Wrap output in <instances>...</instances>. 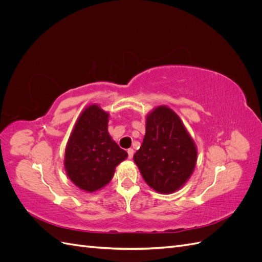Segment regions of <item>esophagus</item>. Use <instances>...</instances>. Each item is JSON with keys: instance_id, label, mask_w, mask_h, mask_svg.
<instances>
[{"instance_id": "1", "label": "esophagus", "mask_w": 262, "mask_h": 262, "mask_svg": "<svg viewBox=\"0 0 262 262\" xmlns=\"http://www.w3.org/2000/svg\"><path fill=\"white\" fill-rule=\"evenodd\" d=\"M133 154H134V149L133 148H129L128 149V156H129V158H132Z\"/></svg>"}]
</instances>
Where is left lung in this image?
I'll list each match as a JSON object with an SVG mask.
<instances>
[{
    "instance_id": "left-lung-1",
    "label": "left lung",
    "mask_w": 262,
    "mask_h": 262,
    "mask_svg": "<svg viewBox=\"0 0 262 262\" xmlns=\"http://www.w3.org/2000/svg\"><path fill=\"white\" fill-rule=\"evenodd\" d=\"M196 154L194 142L178 115L158 106L146 117L143 143L133 160L150 188L172 193L191 176Z\"/></svg>"
}]
</instances>
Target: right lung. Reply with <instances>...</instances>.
Returning a JSON list of instances; mask_svg holds the SVG:
<instances>
[{"label": "right lung", "instance_id": "1", "mask_svg": "<svg viewBox=\"0 0 262 262\" xmlns=\"http://www.w3.org/2000/svg\"><path fill=\"white\" fill-rule=\"evenodd\" d=\"M109 114L98 105L83 110L66 147L64 167L73 184L86 192L105 187L128 153L110 137Z\"/></svg>", "mask_w": 262, "mask_h": 262}]
</instances>
